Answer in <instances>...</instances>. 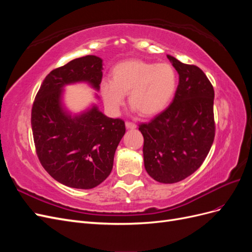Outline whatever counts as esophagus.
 Masks as SVG:
<instances>
[{
    "mask_svg": "<svg viewBox=\"0 0 252 252\" xmlns=\"http://www.w3.org/2000/svg\"><path fill=\"white\" fill-rule=\"evenodd\" d=\"M125 125H126L127 129H134L136 127V125L134 123H132V122H128V121L126 122Z\"/></svg>",
    "mask_w": 252,
    "mask_h": 252,
    "instance_id": "obj_1",
    "label": "esophagus"
}]
</instances>
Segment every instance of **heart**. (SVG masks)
<instances>
[{"mask_svg": "<svg viewBox=\"0 0 252 252\" xmlns=\"http://www.w3.org/2000/svg\"><path fill=\"white\" fill-rule=\"evenodd\" d=\"M111 77L100 85L104 105L111 114L119 113L129 94V103L142 116H156L170 104L178 87L177 71L168 63L127 60L114 66Z\"/></svg>", "mask_w": 252, "mask_h": 252, "instance_id": "b5f03b06", "label": "heart"}]
</instances>
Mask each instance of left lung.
Segmentation results:
<instances>
[{"label":"left lung","instance_id":"obj_1","mask_svg":"<svg viewBox=\"0 0 252 252\" xmlns=\"http://www.w3.org/2000/svg\"><path fill=\"white\" fill-rule=\"evenodd\" d=\"M179 73L172 103L149 123L141 124L144 166L150 177L172 184L192 174L215 140V90L197 66L167 56Z\"/></svg>","mask_w":252,"mask_h":252}]
</instances>
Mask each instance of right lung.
<instances>
[{"label": "right lung", "instance_id": "1", "mask_svg": "<svg viewBox=\"0 0 252 252\" xmlns=\"http://www.w3.org/2000/svg\"><path fill=\"white\" fill-rule=\"evenodd\" d=\"M103 60L86 56L53 69L37 91L32 127L37 158L44 169L61 184L91 189L107 179L114 154L125 134L121 119L106 117L93 105L71 114L63 104L66 85L80 82L100 89Z\"/></svg>", "mask_w": 252, "mask_h": 252}]
</instances>
